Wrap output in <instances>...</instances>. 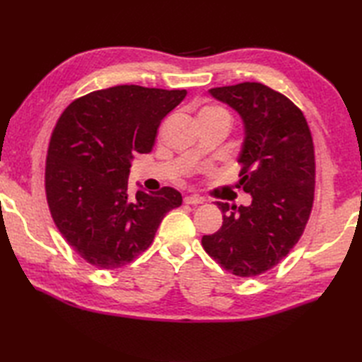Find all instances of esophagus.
<instances>
[{"mask_svg":"<svg viewBox=\"0 0 362 362\" xmlns=\"http://www.w3.org/2000/svg\"><path fill=\"white\" fill-rule=\"evenodd\" d=\"M183 202L188 204V205H199V204H202V202H204V199H202V197H199V196H196V194H189V196H185V197H183Z\"/></svg>","mask_w":362,"mask_h":362,"instance_id":"obj_1","label":"esophagus"}]
</instances>
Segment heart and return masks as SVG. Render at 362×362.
<instances>
[{
  "label": "heart",
  "instance_id": "heart-1",
  "mask_svg": "<svg viewBox=\"0 0 362 362\" xmlns=\"http://www.w3.org/2000/svg\"><path fill=\"white\" fill-rule=\"evenodd\" d=\"M211 110H221V109H216V107H211Z\"/></svg>",
  "mask_w": 362,
  "mask_h": 362
}]
</instances>
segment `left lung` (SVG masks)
Returning a JSON list of instances; mask_svg holds the SVG:
<instances>
[{"label":"left lung","instance_id":"8db88e82","mask_svg":"<svg viewBox=\"0 0 362 362\" xmlns=\"http://www.w3.org/2000/svg\"><path fill=\"white\" fill-rule=\"evenodd\" d=\"M209 91L243 119L236 187L252 196V204L214 202L222 227L205 235L202 245L226 271L255 276L288 255L310 219L316 179L311 130L294 103L259 82Z\"/></svg>","mask_w":362,"mask_h":362}]
</instances>
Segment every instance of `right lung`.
Here are the masks:
<instances>
[{
  "label": "right lung",
  "instance_id": "1",
  "mask_svg": "<svg viewBox=\"0 0 362 362\" xmlns=\"http://www.w3.org/2000/svg\"><path fill=\"white\" fill-rule=\"evenodd\" d=\"M187 90L117 86L76 99L52 130L45 169L46 199L66 243L96 267L118 269L149 247L179 191L129 194L135 153L152 151L161 119Z\"/></svg>",
  "mask_w": 362,
  "mask_h": 362
}]
</instances>
